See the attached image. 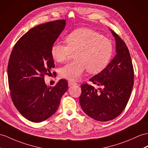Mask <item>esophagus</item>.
<instances>
[{
	"label": "esophagus",
	"mask_w": 148,
	"mask_h": 148,
	"mask_svg": "<svg viewBox=\"0 0 148 148\" xmlns=\"http://www.w3.org/2000/svg\"><path fill=\"white\" fill-rule=\"evenodd\" d=\"M68 86H71V85H73L76 84V83H75V82H73V81L69 80V81L68 82Z\"/></svg>",
	"instance_id": "obj_1"
}]
</instances>
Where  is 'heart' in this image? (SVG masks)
Returning a JSON list of instances; mask_svg holds the SVG:
<instances>
[{
  "label": "heart",
  "instance_id": "heart-1",
  "mask_svg": "<svg viewBox=\"0 0 148 148\" xmlns=\"http://www.w3.org/2000/svg\"><path fill=\"white\" fill-rule=\"evenodd\" d=\"M66 45L55 42L51 48V55L55 62L62 63L71 59L74 62L61 67V77L70 80L80 78L86 69L97 74L109 64L114 51L112 42L106 37L88 29H80L65 38Z\"/></svg>",
  "mask_w": 148,
  "mask_h": 148
}]
</instances>
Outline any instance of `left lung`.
Wrapping results in <instances>:
<instances>
[{
  "mask_svg": "<svg viewBox=\"0 0 148 148\" xmlns=\"http://www.w3.org/2000/svg\"><path fill=\"white\" fill-rule=\"evenodd\" d=\"M116 41V55L106 68L90 79L99 90L87 83L81 85L80 103L89 117L109 121L122 113L130 98L134 85V68L125 42L112 31Z\"/></svg>",
  "mask_w": 148,
  "mask_h": 148,
  "instance_id": "left-lung-1",
  "label": "left lung"
}]
</instances>
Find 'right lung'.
Instances as JSON below:
<instances>
[{"label": "right lung", "instance_id": "right-lung-1", "mask_svg": "<svg viewBox=\"0 0 148 148\" xmlns=\"http://www.w3.org/2000/svg\"><path fill=\"white\" fill-rule=\"evenodd\" d=\"M64 26L65 20L60 19L31 29L10 54L8 67L10 97L18 111L30 121L40 122L51 117L68 90L64 79L53 88L45 83V75L51 74L55 67L51 48Z\"/></svg>", "mask_w": 148, "mask_h": 148}]
</instances>
